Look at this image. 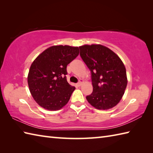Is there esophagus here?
Wrapping results in <instances>:
<instances>
[{"label":"esophagus","mask_w":153,"mask_h":153,"mask_svg":"<svg viewBox=\"0 0 153 153\" xmlns=\"http://www.w3.org/2000/svg\"><path fill=\"white\" fill-rule=\"evenodd\" d=\"M82 82H83V81H82V79H81V80H79V82H78V83H77V85L78 86H81L82 85Z\"/></svg>","instance_id":"esophagus-1"}]
</instances>
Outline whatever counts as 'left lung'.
Here are the masks:
<instances>
[{"label":"left lung","mask_w":153,"mask_h":153,"mask_svg":"<svg viewBox=\"0 0 153 153\" xmlns=\"http://www.w3.org/2000/svg\"><path fill=\"white\" fill-rule=\"evenodd\" d=\"M80 56L91 74L93 92L86 97L99 110L115 106L124 94L128 80L126 68L118 55L101 45L79 47Z\"/></svg>","instance_id":"left-lung-1"}]
</instances>
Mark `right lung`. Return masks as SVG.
<instances>
[{
	"label": "right lung",
	"mask_w": 153,
	"mask_h": 153,
	"mask_svg": "<svg viewBox=\"0 0 153 153\" xmlns=\"http://www.w3.org/2000/svg\"><path fill=\"white\" fill-rule=\"evenodd\" d=\"M79 53L78 47L53 46L33 61L27 82L31 95L39 105L48 110H57L69 101L76 88L67 82L66 68Z\"/></svg>",
	"instance_id": "1"
}]
</instances>
